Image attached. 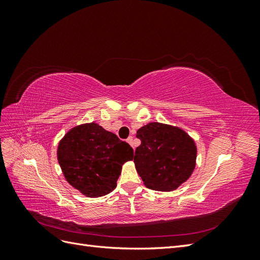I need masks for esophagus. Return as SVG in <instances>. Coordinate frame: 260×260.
Wrapping results in <instances>:
<instances>
[{
	"mask_svg": "<svg viewBox=\"0 0 260 260\" xmlns=\"http://www.w3.org/2000/svg\"><path fill=\"white\" fill-rule=\"evenodd\" d=\"M127 142L132 145V143H133V137H129V138L127 139ZM132 146H133V145H132Z\"/></svg>",
	"mask_w": 260,
	"mask_h": 260,
	"instance_id": "obj_1",
	"label": "esophagus"
}]
</instances>
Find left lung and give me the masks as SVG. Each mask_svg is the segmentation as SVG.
<instances>
[{
	"mask_svg": "<svg viewBox=\"0 0 260 260\" xmlns=\"http://www.w3.org/2000/svg\"><path fill=\"white\" fill-rule=\"evenodd\" d=\"M141 145L135 153L138 174L146 187L172 191L190 178L196 146L187 133L172 125L151 122L138 130Z\"/></svg>",
	"mask_w": 260,
	"mask_h": 260,
	"instance_id": "obj_1",
	"label": "left lung"
}]
</instances>
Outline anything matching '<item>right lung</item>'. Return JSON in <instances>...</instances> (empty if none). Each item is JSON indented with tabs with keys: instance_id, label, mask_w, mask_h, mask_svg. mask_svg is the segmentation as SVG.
<instances>
[{
	"instance_id": "right-lung-1",
	"label": "right lung",
	"mask_w": 260,
	"mask_h": 260,
	"mask_svg": "<svg viewBox=\"0 0 260 260\" xmlns=\"http://www.w3.org/2000/svg\"><path fill=\"white\" fill-rule=\"evenodd\" d=\"M133 148L98 123L73 128L58 144L57 159L66 180L89 198L111 193Z\"/></svg>"
}]
</instances>
